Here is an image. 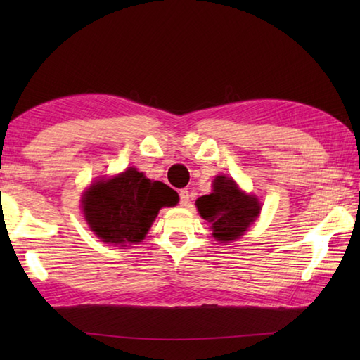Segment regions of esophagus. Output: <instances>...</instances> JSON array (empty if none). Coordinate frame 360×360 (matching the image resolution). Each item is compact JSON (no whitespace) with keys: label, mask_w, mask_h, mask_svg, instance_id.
<instances>
[{"label":"esophagus","mask_w":360,"mask_h":360,"mask_svg":"<svg viewBox=\"0 0 360 360\" xmlns=\"http://www.w3.org/2000/svg\"><path fill=\"white\" fill-rule=\"evenodd\" d=\"M190 200H192V195H190L187 188H182L179 192V204L184 205V207H187V205L190 204Z\"/></svg>","instance_id":"34e87169"}]
</instances>
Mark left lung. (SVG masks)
I'll use <instances>...</instances> for the list:
<instances>
[{"instance_id":"8db88e82","label":"left lung","mask_w":360,"mask_h":360,"mask_svg":"<svg viewBox=\"0 0 360 360\" xmlns=\"http://www.w3.org/2000/svg\"><path fill=\"white\" fill-rule=\"evenodd\" d=\"M200 215L207 221L212 235L219 243H231L240 238L262 210V202L255 196L244 193L236 182L227 176H217L213 179L210 195L196 200Z\"/></svg>"}]
</instances>
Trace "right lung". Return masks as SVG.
Segmentation results:
<instances>
[{
  "label": "right lung",
  "instance_id": "right-lung-1",
  "mask_svg": "<svg viewBox=\"0 0 360 360\" xmlns=\"http://www.w3.org/2000/svg\"><path fill=\"white\" fill-rule=\"evenodd\" d=\"M176 202L173 188L129 167L91 184L82 198V209L89 229L103 243L128 246L141 243L159 210Z\"/></svg>",
  "mask_w": 360,
  "mask_h": 360
}]
</instances>
